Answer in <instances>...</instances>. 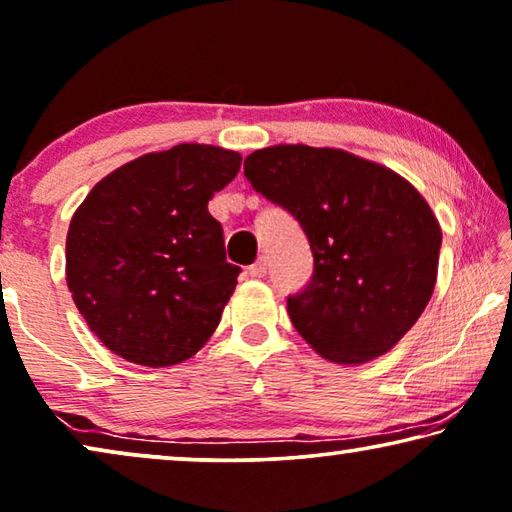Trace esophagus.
Instances as JSON below:
<instances>
[{
  "instance_id": "obj_1",
  "label": "esophagus",
  "mask_w": 512,
  "mask_h": 512,
  "mask_svg": "<svg viewBox=\"0 0 512 512\" xmlns=\"http://www.w3.org/2000/svg\"><path fill=\"white\" fill-rule=\"evenodd\" d=\"M248 273L253 278H264L266 276V257H259L253 266H248Z\"/></svg>"
}]
</instances>
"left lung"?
<instances>
[{
  "label": "left lung",
  "instance_id": "1",
  "mask_svg": "<svg viewBox=\"0 0 512 512\" xmlns=\"http://www.w3.org/2000/svg\"><path fill=\"white\" fill-rule=\"evenodd\" d=\"M243 174L308 236L312 276L287 296L301 338L335 363L400 342L437 282L441 230L421 193L370 160L305 144L259 149Z\"/></svg>",
  "mask_w": 512,
  "mask_h": 512
}]
</instances>
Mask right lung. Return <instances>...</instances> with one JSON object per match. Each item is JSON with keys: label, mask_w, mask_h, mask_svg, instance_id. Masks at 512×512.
Wrapping results in <instances>:
<instances>
[{"label": "right lung", "mask_w": 512, "mask_h": 512, "mask_svg": "<svg viewBox=\"0 0 512 512\" xmlns=\"http://www.w3.org/2000/svg\"><path fill=\"white\" fill-rule=\"evenodd\" d=\"M241 167L209 144L147 154L98 181L66 236V282L114 354L165 368L216 331L241 269L207 204Z\"/></svg>", "instance_id": "add662e5"}]
</instances>
